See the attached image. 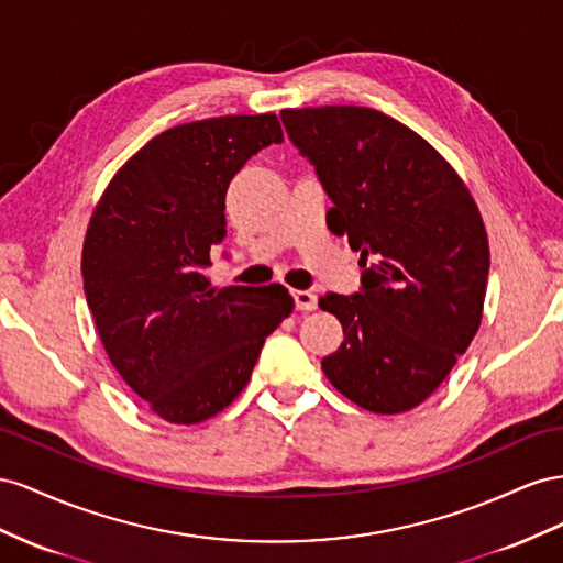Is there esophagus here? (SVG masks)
Returning <instances> with one entry per match:
<instances>
[{
	"label": "esophagus",
	"instance_id": "obj_1",
	"mask_svg": "<svg viewBox=\"0 0 563 563\" xmlns=\"http://www.w3.org/2000/svg\"><path fill=\"white\" fill-rule=\"evenodd\" d=\"M292 297H295L297 311H313L318 307V297L309 290H295Z\"/></svg>",
	"mask_w": 563,
	"mask_h": 563
}]
</instances>
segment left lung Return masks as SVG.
<instances>
[{
    "label": "left lung",
    "instance_id": "1",
    "mask_svg": "<svg viewBox=\"0 0 563 563\" xmlns=\"http://www.w3.org/2000/svg\"><path fill=\"white\" fill-rule=\"evenodd\" d=\"M280 118L332 200L330 231L361 252V292L318 301L344 328L323 373L365 410H412L481 325L490 266L484 219L443 155L379 110L287 108Z\"/></svg>",
    "mask_w": 563,
    "mask_h": 563
}]
</instances>
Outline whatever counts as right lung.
<instances>
[{"label":"right lung","instance_id":"add662e5","mask_svg":"<svg viewBox=\"0 0 563 563\" xmlns=\"http://www.w3.org/2000/svg\"><path fill=\"white\" fill-rule=\"evenodd\" d=\"M283 141L273 112L172 126L112 176L82 250L89 311L110 363L172 424H198L247 387L266 336L295 309L283 285L212 287L227 188Z\"/></svg>","mask_w":563,"mask_h":563}]
</instances>
